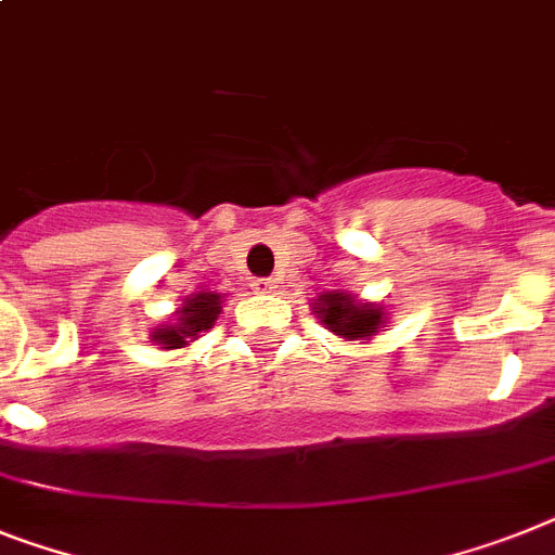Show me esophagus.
Returning a JSON list of instances; mask_svg holds the SVG:
<instances>
[{
	"mask_svg": "<svg viewBox=\"0 0 555 555\" xmlns=\"http://www.w3.org/2000/svg\"><path fill=\"white\" fill-rule=\"evenodd\" d=\"M251 286H255V292H260V295H269V292L278 288V283H274L272 278H260V281H255Z\"/></svg>",
	"mask_w": 555,
	"mask_h": 555,
	"instance_id": "obj_1",
	"label": "esophagus"
}]
</instances>
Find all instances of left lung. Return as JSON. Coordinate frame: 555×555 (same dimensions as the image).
Returning a JSON list of instances; mask_svg holds the SVG:
<instances>
[{
    "mask_svg": "<svg viewBox=\"0 0 555 555\" xmlns=\"http://www.w3.org/2000/svg\"><path fill=\"white\" fill-rule=\"evenodd\" d=\"M314 318L346 340H369L386 323V311L374 304H360L346 292H326L314 304Z\"/></svg>",
    "mask_w": 555,
    "mask_h": 555,
    "instance_id": "left-lung-1",
    "label": "left lung"
}]
</instances>
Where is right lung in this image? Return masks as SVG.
Segmentation results:
<instances>
[{
    "instance_id": "obj_1",
    "label": "right lung",
    "mask_w": 555,
    "mask_h": 555,
    "mask_svg": "<svg viewBox=\"0 0 555 555\" xmlns=\"http://www.w3.org/2000/svg\"><path fill=\"white\" fill-rule=\"evenodd\" d=\"M176 323L158 326L150 340L158 343L162 349H184L190 346L201 332L215 326V320L221 314V295L215 292H198V295L186 297L184 306L176 311Z\"/></svg>"
}]
</instances>
